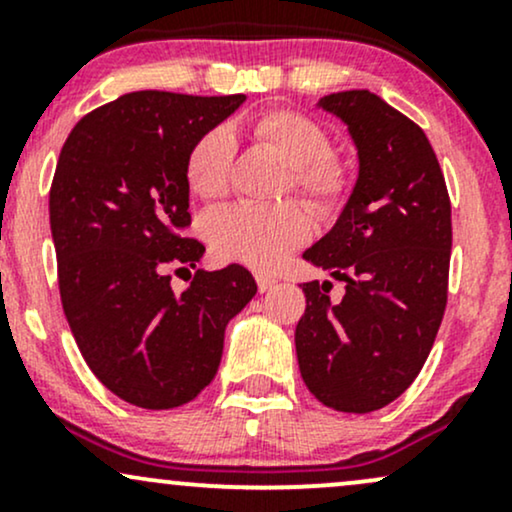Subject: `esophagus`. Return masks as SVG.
<instances>
[{"label":"esophagus","mask_w":512,"mask_h":512,"mask_svg":"<svg viewBox=\"0 0 512 512\" xmlns=\"http://www.w3.org/2000/svg\"><path fill=\"white\" fill-rule=\"evenodd\" d=\"M274 284H276V281L272 279V276H267V274H257V289H260V293L269 291V289H272Z\"/></svg>","instance_id":"esophagus-1"}]
</instances>
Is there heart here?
Returning <instances> with one entry per match:
<instances>
[{"label": "heart", "mask_w": 512, "mask_h": 512, "mask_svg": "<svg viewBox=\"0 0 512 512\" xmlns=\"http://www.w3.org/2000/svg\"><path fill=\"white\" fill-rule=\"evenodd\" d=\"M248 134L267 146L291 170L289 187L320 214L342 209L351 192V168L330 151V134L310 115L291 108L264 110L248 122ZM233 166V137L228 129L214 127L190 146L185 158V180L202 199L226 195ZM207 238L223 260L274 269L293 250L308 243L310 219L298 204L257 207L233 204L207 219Z\"/></svg>", "instance_id": "b5f03b06"}]
</instances>
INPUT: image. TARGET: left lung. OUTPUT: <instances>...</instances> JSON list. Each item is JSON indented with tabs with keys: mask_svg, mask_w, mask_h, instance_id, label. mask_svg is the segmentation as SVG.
<instances>
[{
	"mask_svg": "<svg viewBox=\"0 0 512 512\" xmlns=\"http://www.w3.org/2000/svg\"><path fill=\"white\" fill-rule=\"evenodd\" d=\"M349 127L358 180L325 238L303 257L344 281L303 284L296 325L303 383L325 407L368 414L414 383L436 342L452 248L450 197L424 129L370 91L320 98Z\"/></svg>",
	"mask_w": 512,
	"mask_h": 512,
	"instance_id": "obj_1",
	"label": "left lung"
}]
</instances>
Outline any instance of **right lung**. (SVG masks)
<instances>
[{
	"instance_id": "right-lung-1",
	"label": "right lung",
	"mask_w": 512,
	"mask_h": 512,
	"mask_svg": "<svg viewBox=\"0 0 512 512\" xmlns=\"http://www.w3.org/2000/svg\"><path fill=\"white\" fill-rule=\"evenodd\" d=\"M245 96L137 91L76 122L50 187L62 308L81 356L113 395L173 409L214 380L223 332L257 293L240 264L197 269L182 293L170 269L195 267L185 158ZM178 272V270H175Z\"/></svg>"
}]
</instances>
